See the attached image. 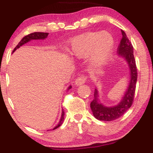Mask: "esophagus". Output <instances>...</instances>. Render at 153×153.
<instances>
[{"label": "esophagus", "instance_id": "1", "mask_svg": "<svg viewBox=\"0 0 153 153\" xmlns=\"http://www.w3.org/2000/svg\"><path fill=\"white\" fill-rule=\"evenodd\" d=\"M86 81V77L85 75H81V76L78 77L75 79V83L76 86H81L82 84H84V83Z\"/></svg>", "mask_w": 153, "mask_h": 153}]
</instances>
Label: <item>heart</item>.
<instances>
[{
	"label": "heart",
	"mask_w": 153,
	"mask_h": 153,
	"mask_svg": "<svg viewBox=\"0 0 153 153\" xmlns=\"http://www.w3.org/2000/svg\"><path fill=\"white\" fill-rule=\"evenodd\" d=\"M114 40L107 32H89L74 37L68 51L73 57L84 59L88 56L90 65L98 68L105 65L111 56Z\"/></svg>",
	"instance_id": "heart-1"
}]
</instances>
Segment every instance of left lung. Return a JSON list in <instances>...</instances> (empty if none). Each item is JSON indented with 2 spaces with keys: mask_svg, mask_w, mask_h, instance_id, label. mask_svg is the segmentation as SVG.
Listing matches in <instances>:
<instances>
[{
  "mask_svg": "<svg viewBox=\"0 0 153 153\" xmlns=\"http://www.w3.org/2000/svg\"><path fill=\"white\" fill-rule=\"evenodd\" d=\"M122 38L118 47L119 57L122 58L127 63L129 70V82L126 90L124 92L121 100L117 105L107 106L100 102L99 92L97 88L94 89V100L90 103V108L93 115L100 121H113L122 117L132 105L137 81V70L136 61L133 56V48L128 39L126 33L121 30Z\"/></svg>",
  "mask_w": 153,
  "mask_h": 153,
  "instance_id": "1",
  "label": "left lung"
}]
</instances>
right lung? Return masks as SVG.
Masks as SVG:
<instances>
[{"label": "right lung", "instance_id": "right-lung-1", "mask_svg": "<svg viewBox=\"0 0 153 153\" xmlns=\"http://www.w3.org/2000/svg\"><path fill=\"white\" fill-rule=\"evenodd\" d=\"M48 34H49L48 33H43V32H34V33H30V34L24 36V37L21 39V41L18 43V45L16 46L12 53H14L16 50L18 49V48H20L22 45L26 44V43H28V42L31 41V40H44V39H45L48 37ZM71 88H72V86L70 85V86L67 88V91H69V90L71 89ZM64 120V111L63 109H62V117H61L60 120H59V123L57 124V125H56V126L53 130H55V129H56V128H59V127H60L61 125H62V124L63 123Z\"/></svg>", "mask_w": 153, "mask_h": 153}]
</instances>
